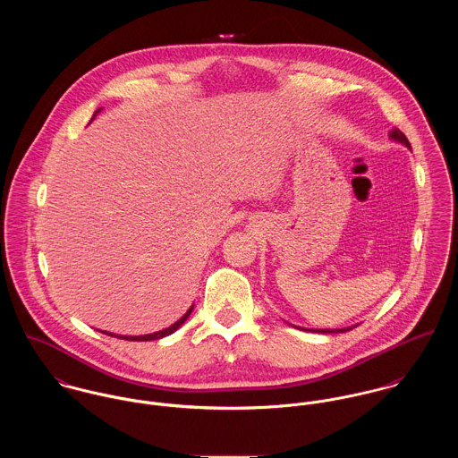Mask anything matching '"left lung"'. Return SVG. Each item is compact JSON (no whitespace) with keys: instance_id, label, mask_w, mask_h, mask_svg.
<instances>
[{"instance_id":"left-lung-1","label":"left lung","mask_w":458,"mask_h":458,"mask_svg":"<svg viewBox=\"0 0 458 458\" xmlns=\"http://www.w3.org/2000/svg\"><path fill=\"white\" fill-rule=\"evenodd\" d=\"M390 139L394 140V142L403 144L405 148L411 149V144H409L407 137H405L402 131H398V129H393V131H390ZM291 327H293V325H291ZM358 327V325H354V327H338V329H309V327H300V329H305V331H319V333H345V331H349V329H352V327Z\"/></svg>"}]
</instances>
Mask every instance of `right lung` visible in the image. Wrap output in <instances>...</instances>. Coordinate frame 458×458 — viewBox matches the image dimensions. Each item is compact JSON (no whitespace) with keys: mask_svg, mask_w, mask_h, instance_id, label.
<instances>
[{"mask_svg":"<svg viewBox=\"0 0 458 458\" xmlns=\"http://www.w3.org/2000/svg\"><path fill=\"white\" fill-rule=\"evenodd\" d=\"M102 109H98V111H95V114H93V118L100 113ZM91 118V120H93ZM192 310H194V305L183 314V318H180L174 325H171L169 327H165V329H162V331H155V333H148V335H114V333H109V331H102V333H106V335H109V336H118V338H123V340H133V342H146V340H158V338H164V336H167V335H171V333H174L178 327H182L187 319H189V316L192 314Z\"/></svg>","mask_w":458,"mask_h":458,"instance_id":"add662e5","label":"right lung"}]
</instances>
